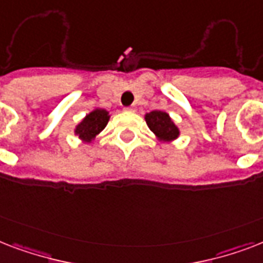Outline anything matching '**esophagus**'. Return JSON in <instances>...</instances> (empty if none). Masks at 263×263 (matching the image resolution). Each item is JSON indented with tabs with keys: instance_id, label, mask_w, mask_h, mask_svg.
Masks as SVG:
<instances>
[{
	"instance_id": "1",
	"label": "esophagus",
	"mask_w": 263,
	"mask_h": 263,
	"mask_svg": "<svg viewBox=\"0 0 263 263\" xmlns=\"http://www.w3.org/2000/svg\"><path fill=\"white\" fill-rule=\"evenodd\" d=\"M136 107L135 106H131V107H125V111H135Z\"/></svg>"
}]
</instances>
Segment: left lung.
<instances>
[{
  "mask_svg": "<svg viewBox=\"0 0 263 263\" xmlns=\"http://www.w3.org/2000/svg\"><path fill=\"white\" fill-rule=\"evenodd\" d=\"M144 120L150 131L162 143H172L180 136V129L166 111L153 110L144 115Z\"/></svg>",
  "mask_w": 263,
  "mask_h": 263,
  "instance_id": "1",
  "label": "left lung"
}]
</instances>
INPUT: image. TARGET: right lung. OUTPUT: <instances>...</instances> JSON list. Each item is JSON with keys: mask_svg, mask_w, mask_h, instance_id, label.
Returning a JSON list of instances; mask_svg holds the SVG:
<instances>
[{"mask_svg": "<svg viewBox=\"0 0 263 263\" xmlns=\"http://www.w3.org/2000/svg\"><path fill=\"white\" fill-rule=\"evenodd\" d=\"M109 119H110L109 111L102 107H95L76 125L73 132L83 143H92L95 138L105 129Z\"/></svg>", "mask_w": 263, "mask_h": 263, "instance_id": "obj_1", "label": "right lung"}]
</instances>
